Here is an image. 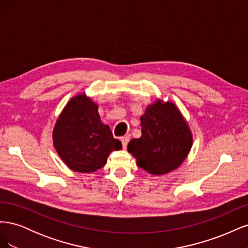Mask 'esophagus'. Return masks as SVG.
Instances as JSON below:
<instances>
[{"instance_id": "1", "label": "esophagus", "mask_w": 248, "mask_h": 248, "mask_svg": "<svg viewBox=\"0 0 248 248\" xmlns=\"http://www.w3.org/2000/svg\"><path fill=\"white\" fill-rule=\"evenodd\" d=\"M121 141H122L123 148L125 149V148L127 147V144H128V141H129V137H123V138L121 139Z\"/></svg>"}]
</instances>
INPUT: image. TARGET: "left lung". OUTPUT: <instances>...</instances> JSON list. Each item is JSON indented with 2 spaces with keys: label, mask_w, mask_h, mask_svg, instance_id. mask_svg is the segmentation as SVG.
Masks as SVG:
<instances>
[{
  "label": "left lung",
  "mask_w": 248,
  "mask_h": 248,
  "mask_svg": "<svg viewBox=\"0 0 248 248\" xmlns=\"http://www.w3.org/2000/svg\"><path fill=\"white\" fill-rule=\"evenodd\" d=\"M141 137L132 139L127 150L138 166L160 176L174 170L188 155L192 136L178 108L170 101H156L140 117Z\"/></svg>",
  "instance_id": "8db88e82"
}]
</instances>
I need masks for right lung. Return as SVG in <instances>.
<instances>
[{"label": "right lung", "mask_w": 248, "mask_h": 248, "mask_svg": "<svg viewBox=\"0 0 248 248\" xmlns=\"http://www.w3.org/2000/svg\"><path fill=\"white\" fill-rule=\"evenodd\" d=\"M54 145L62 160L72 170L93 172L107 163L111 151L122 149L98 114V106L78 95L67 103L52 132Z\"/></svg>", "instance_id": "obj_1"}]
</instances>
